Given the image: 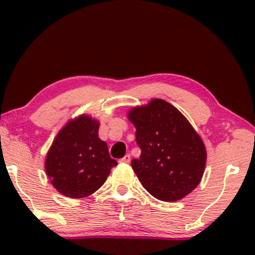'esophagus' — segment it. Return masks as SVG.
<instances>
[{
  "mask_svg": "<svg viewBox=\"0 0 255 255\" xmlns=\"http://www.w3.org/2000/svg\"><path fill=\"white\" fill-rule=\"evenodd\" d=\"M121 163H125V164H128V163L130 162V154H126V156L122 158L121 160H120Z\"/></svg>",
  "mask_w": 255,
  "mask_h": 255,
  "instance_id": "1",
  "label": "esophagus"
}]
</instances>
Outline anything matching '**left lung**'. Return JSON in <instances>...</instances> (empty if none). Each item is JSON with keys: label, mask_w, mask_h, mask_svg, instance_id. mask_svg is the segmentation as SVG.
Returning <instances> with one entry per match:
<instances>
[{"label": "left lung", "mask_w": 255, "mask_h": 255, "mask_svg": "<svg viewBox=\"0 0 255 255\" xmlns=\"http://www.w3.org/2000/svg\"><path fill=\"white\" fill-rule=\"evenodd\" d=\"M127 118L141 148L131 168L144 188L163 201H176L197 188L206 165V147L189 121L164 99L133 107Z\"/></svg>", "instance_id": "left-lung-1"}]
</instances>
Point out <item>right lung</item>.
Segmentation results:
<instances>
[{"mask_svg":"<svg viewBox=\"0 0 255 255\" xmlns=\"http://www.w3.org/2000/svg\"><path fill=\"white\" fill-rule=\"evenodd\" d=\"M99 121L87 114L71 119L58 130L45 156L46 176L64 197L86 198L103 186L118 162L98 136Z\"/></svg>","mask_w":255,"mask_h":255,"instance_id":"obj_1","label":"right lung"}]
</instances>
